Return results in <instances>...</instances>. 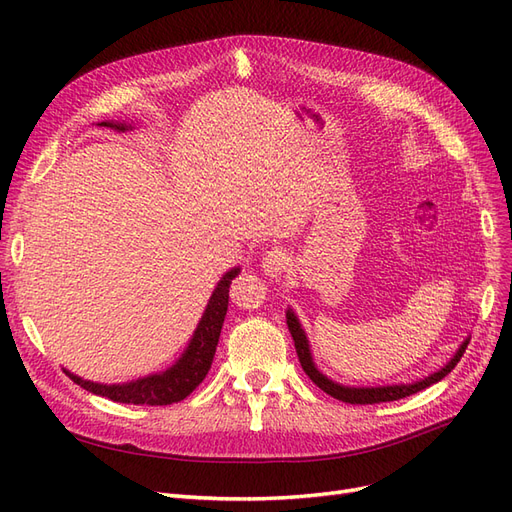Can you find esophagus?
<instances>
[{"instance_id":"esophagus-1","label":"esophagus","mask_w":512,"mask_h":512,"mask_svg":"<svg viewBox=\"0 0 512 512\" xmlns=\"http://www.w3.org/2000/svg\"><path fill=\"white\" fill-rule=\"evenodd\" d=\"M288 269V256L282 250H271L265 256H262V271H265L269 277H282Z\"/></svg>"}]
</instances>
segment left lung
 Returning <instances> with one entry per match:
<instances>
[{
	"mask_svg": "<svg viewBox=\"0 0 512 512\" xmlns=\"http://www.w3.org/2000/svg\"><path fill=\"white\" fill-rule=\"evenodd\" d=\"M286 322H288V331L294 339V348H297V356L301 361V367L307 374V378L312 380L320 391H324L327 395L339 399V401H346V404H359V406H365V404H382V401H395V399H404L408 395H414L418 391L427 389V386L440 382L444 376L451 374V371L455 369V365L459 363V359L463 356V352H466L468 348V339L466 342L461 344V348L457 350V354L453 356L451 361H448L440 371H436V374H431L427 378H423L421 382H412V384H393V386H378V389H350V386H342V384H335L331 382L329 378H324L320 371L316 369L314 361H312V354H309V346H307V337L301 329V324L297 320V316H294L292 312L286 314Z\"/></svg>",
	"mask_w": 512,
	"mask_h": 512,
	"instance_id": "8db88e82",
	"label": "left lung"
}]
</instances>
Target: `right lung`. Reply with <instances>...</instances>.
<instances>
[{
	"label": "right lung",
	"mask_w": 512,
	"mask_h": 512,
	"mask_svg": "<svg viewBox=\"0 0 512 512\" xmlns=\"http://www.w3.org/2000/svg\"><path fill=\"white\" fill-rule=\"evenodd\" d=\"M102 126L126 130L123 126H113V123H102ZM237 273L239 269H232L222 277L218 288H215L211 294L209 305L205 309L203 318L198 322V329L194 331L188 350H185L179 363L166 369L164 374L149 376L130 384H113V386L83 380L79 376L70 374V371H66V374L70 376V380L79 384L81 389L106 399H113L117 404L170 406V404H177V401H183L209 374L213 356H215V346L220 342L222 324L228 309V288H230V282L237 277Z\"/></svg>",
	"instance_id": "right-lung-1"
}]
</instances>
